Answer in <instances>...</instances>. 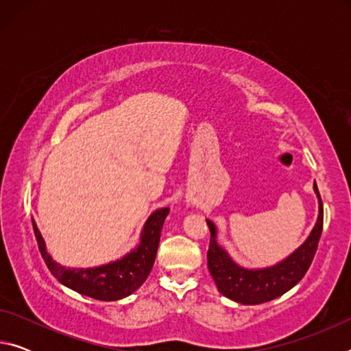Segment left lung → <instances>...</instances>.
Here are the masks:
<instances>
[{
	"label": "left lung",
	"instance_id": "left-lung-1",
	"mask_svg": "<svg viewBox=\"0 0 351 351\" xmlns=\"http://www.w3.org/2000/svg\"><path fill=\"white\" fill-rule=\"evenodd\" d=\"M314 190L319 198V217L311 235L294 254H291L287 260L272 268L254 271L235 265L224 249L218 246L215 240V226L209 219H206L210 230L207 268H209L219 293L243 305H258L277 299L304 278L313 263L314 255H316L324 226L322 198H320L316 181H314Z\"/></svg>",
	"mask_w": 351,
	"mask_h": 351
}]
</instances>
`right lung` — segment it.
Returning <instances> with one entry per match:
<instances>
[{
    "mask_svg": "<svg viewBox=\"0 0 351 351\" xmlns=\"http://www.w3.org/2000/svg\"><path fill=\"white\" fill-rule=\"evenodd\" d=\"M167 215V207L153 212L150 218L147 219L144 230H142L139 246L125 257L114 261V263L100 266V268L88 269L64 268V266L56 263L51 258V255L46 252L45 241L34 221L32 226L41 257H43L47 269L58 282L96 300L112 302L133 294L147 280L153 268L154 258H156L162 224Z\"/></svg>",
    "mask_w": 351,
    "mask_h": 351,
    "instance_id": "right-lung-1",
    "label": "right lung"
}]
</instances>
